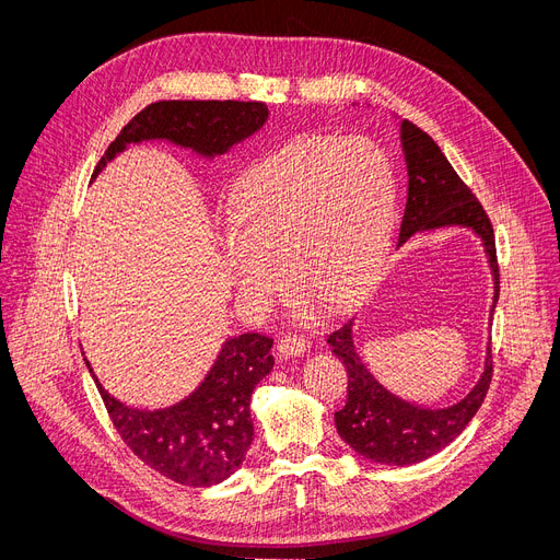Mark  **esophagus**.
Segmentation results:
<instances>
[{
	"label": "esophagus",
	"mask_w": 560,
	"mask_h": 560,
	"mask_svg": "<svg viewBox=\"0 0 560 560\" xmlns=\"http://www.w3.org/2000/svg\"><path fill=\"white\" fill-rule=\"evenodd\" d=\"M306 348H308V341L303 339V337H299V335H285L277 343V350H279V354H283V358H290V354L306 352Z\"/></svg>",
	"instance_id": "esophagus-1"
}]
</instances>
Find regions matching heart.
<instances>
[{
    "label": "heart",
    "instance_id": "b5f03b06",
    "mask_svg": "<svg viewBox=\"0 0 560 560\" xmlns=\"http://www.w3.org/2000/svg\"><path fill=\"white\" fill-rule=\"evenodd\" d=\"M395 174L366 140H294L243 172L230 206L225 261L241 296L266 308L285 275L330 306L362 290L388 243Z\"/></svg>",
    "mask_w": 560,
    "mask_h": 560
}]
</instances>
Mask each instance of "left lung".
<instances>
[{
	"label": "left lung",
	"instance_id": "obj_1",
	"mask_svg": "<svg viewBox=\"0 0 560 560\" xmlns=\"http://www.w3.org/2000/svg\"><path fill=\"white\" fill-rule=\"evenodd\" d=\"M401 149L409 170V198L399 223V245L416 232L463 225L474 230L485 245L493 275V306L500 292L493 225L476 194L455 174L435 140L411 120H401ZM332 352L348 373V399L335 413L341 440L380 465H416L442 451L460 435L478 413L493 377L491 348L487 350L485 373L474 390L446 409H424L388 393L362 364L352 343V322L328 335Z\"/></svg>",
	"mask_w": 560,
	"mask_h": 560
}]
</instances>
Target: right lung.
<instances>
[{
  "label": "right lung",
  "mask_w": 560,
  "mask_h": 560,
  "mask_svg": "<svg viewBox=\"0 0 560 560\" xmlns=\"http://www.w3.org/2000/svg\"><path fill=\"white\" fill-rule=\"evenodd\" d=\"M266 120L268 107L264 103L161 100L125 125L100 159L95 174L129 142L154 138H165L214 159L261 129ZM270 348L272 339L259 332L228 339L208 377L191 395L167 409H133L112 397L95 375L93 380L122 442L147 467L178 485L210 487L223 482L243 465L254 438L249 397L254 386L275 366Z\"/></svg>",
  "instance_id": "obj_1"
}]
</instances>
